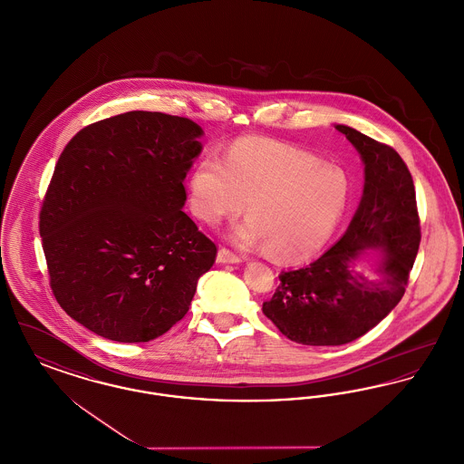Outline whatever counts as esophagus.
<instances>
[{
    "mask_svg": "<svg viewBox=\"0 0 464 464\" xmlns=\"http://www.w3.org/2000/svg\"><path fill=\"white\" fill-rule=\"evenodd\" d=\"M240 261H242V257L237 256L235 252H231L229 248H219V252H218V263H221V265H237V263H240Z\"/></svg>",
    "mask_w": 464,
    "mask_h": 464,
    "instance_id": "1",
    "label": "esophagus"
}]
</instances>
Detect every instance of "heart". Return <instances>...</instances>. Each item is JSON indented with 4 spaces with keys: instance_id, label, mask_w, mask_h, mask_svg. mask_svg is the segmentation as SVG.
I'll return each mask as SVG.
<instances>
[{
    "instance_id": "obj_1",
    "label": "heart",
    "mask_w": 464,
    "mask_h": 464,
    "mask_svg": "<svg viewBox=\"0 0 464 464\" xmlns=\"http://www.w3.org/2000/svg\"><path fill=\"white\" fill-rule=\"evenodd\" d=\"M188 188L193 214L208 226L238 216L248 199L250 218L233 227L231 240L266 243L271 256L288 261L309 257L329 242L352 198L344 169L269 140H242L226 160L199 158Z\"/></svg>"
}]
</instances>
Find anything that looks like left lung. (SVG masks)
<instances>
[{
	"label": "left lung",
	"instance_id": "1",
	"mask_svg": "<svg viewBox=\"0 0 464 464\" xmlns=\"http://www.w3.org/2000/svg\"><path fill=\"white\" fill-rule=\"evenodd\" d=\"M365 165L360 205L346 233L322 257L282 271L280 285L263 313L290 341L339 346L375 327L405 294L420 242L412 176L397 151L346 125ZM365 247L385 257L367 274L357 263Z\"/></svg>",
	"mask_w": 464,
	"mask_h": 464
}]
</instances>
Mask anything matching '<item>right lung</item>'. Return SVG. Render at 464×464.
<instances>
[{
  "mask_svg": "<svg viewBox=\"0 0 464 464\" xmlns=\"http://www.w3.org/2000/svg\"><path fill=\"white\" fill-rule=\"evenodd\" d=\"M201 135L188 118L129 111L82 129L61 153L40 212L50 287L97 335H163L216 263V243L182 212Z\"/></svg>",
  "mask_w": 464,
  "mask_h": 464,
  "instance_id": "obj_1",
  "label": "right lung"
}]
</instances>
